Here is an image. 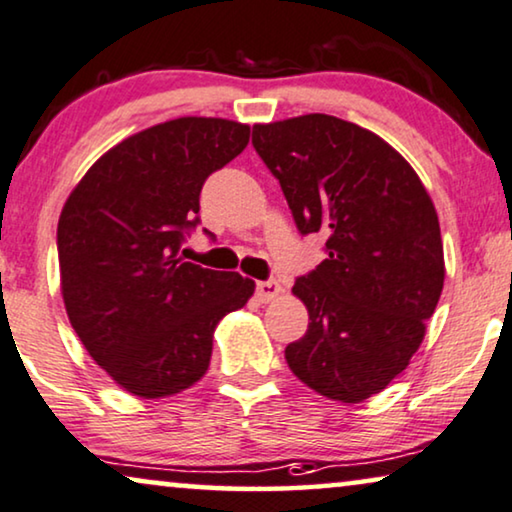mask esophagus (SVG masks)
I'll list each match as a JSON object with an SVG mask.
<instances>
[{"label": "esophagus", "mask_w": 512, "mask_h": 512, "mask_svg": "<svg viewBox=\"0 0 512 512\" xmlns=\"http://www.w3.org/2000/svg\"><path fill=\"white\" fill-rule=\"evenodd\" d=\"M255 290H257L259 301H271V299H276L280 292H283V287H280L276 278H269V280H259Z\"/></svg>", "instance_id": "esophagus-1"}]
</instances>
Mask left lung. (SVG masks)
Masks as SVG:
<instances>
[{"instance_id": "8db88e82", "label": "left lung", "mask_w": 512, "mask_h": 512, "mask_svg": "<svg viewBox=\"0 0 512 512\" xmlns=\"http://www.w3.org/2000/svg\"><path fill=\"white\" fill-rule=\"evenodd\" d=\"M301 236L327 234V259L294 280L308 329L285 348L322 397L359 403L406 369L441 299L436 208L390 143L325 113L253 127Z\"/></svg>"}]
</instances>
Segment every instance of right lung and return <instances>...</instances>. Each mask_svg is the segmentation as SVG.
I'll return each instance as SVG.
<instances>
[{
  "label": "right lung",
  "instance_id": "1",
  "mask_svg": "<svg viewBox=\"0 0 512 512\" xmlns=\"http://www.w3.org/2000/svg\"><path fill=\"white\" fill-rule=\"evenodd\" d=\"M248 139V125L222 118L143 129L99 157L62 208L57 257L71 327L129 394L160 399L197 383L218 322L253 297L250 278L181 257L206 178Z\"/></svg>",
  "mask_w": 512,
  "mask_h": 512
}]
</instances>
